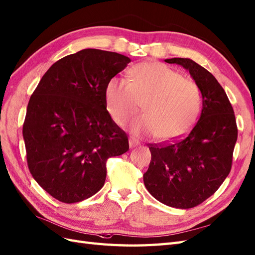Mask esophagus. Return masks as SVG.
<instances>
[{
    "label": "esophagus",
    "instance_id": "obj_1",
    "mask_svg": "<svg viewBox=\"0 0 255 255\" xmlns=\"http://www.w3.org/2000/svg\"><path fill=\"white\" fill-rule=\"evenodd\" d=\"M128 143H129V148H134V146H137L138 144H139V141L136 140L135 138L130 137L129 139H128Z\"/></svg>",
    "mask_w": 255,
    "mask_h": 255
}]
</instances>
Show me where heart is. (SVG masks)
I'll list each match as a JSON object with an SVG mask.
<instances>
[{
    "label": "heart",
    "mask_w": 255,
    "mask_h": 255,
    "mask_svg": "<svg viewBox=\"0 0 255 255\" xmlns=\"http://www.w3.org/2000/svg\"><path fill=\"white\" fill-rule=\"evenodd\" d=\"M128 78H114L106 85V107L116 125L125 126L142 102L145 113L134 121L135 133L157 135L169 141L182 137L195 125L201 110V94L195 82L156 61L134 66Z\"/></svg>",
    "instance_id": "1"
}]
</instances>
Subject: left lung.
<instances>
[{
	"instance_id": "1",
	"label": "left lung",
	"mask_w": 255,
	"mask_h": 255,
	"mask_svg": "<svg viewBox=\"0 0 255 255\" xmlns=\"http://www.w3.org/2000/svg\"><path fill=\"white\" fill-rule=\"evenodd\" d=\"M189 71L202 94V112L186 137L150 143L144 186L159 202L191 208L214 195L232 168L237 140L233 107L226 91L205 68L189 58L165 59Z\"/></svg>"
}]
</instances>
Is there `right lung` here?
Instances as JSON below:
<instances>
[{
	"mask_svg": "<svg viewBox=\"0 0 255 255\" xmlns=\"http://www.w3.org/2000/svg\"><path fill=\"white\" fill-rule=\"evenodd\" d=\"M130 59L85 49L44 73L30 96L23 138L30 173L53 198L76 203L101 189L106 161L128 150V139L106 110V85Z\"/></svg>",
	"mask_w": 255,
	"mask_h": 255,
	"instance_id": "right-lung-1",
	"label": "right lung"
}]
</instances>
